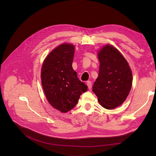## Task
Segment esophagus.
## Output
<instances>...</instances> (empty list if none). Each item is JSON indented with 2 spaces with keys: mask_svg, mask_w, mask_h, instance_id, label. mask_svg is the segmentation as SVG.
<instances>
[{
  "mask_svg": "<svg viewBox=\"0 0 156 156\" xmlns=\"http://www.w3.org/2000/svg\"><path fill=\"white\" fill-rule=\"evenodd\" d=\"M87 86H88L89 89H91L92 86V82H91L90 81H88L87 83Z\"/></svg>",
  "mask_w": 156,
  "mask_h": 156,
  "instance_id": "1",
  "label": "esophagus"
}]
</instances>
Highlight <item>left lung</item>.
<instances>
[{"label": "left lung", "mask_w": 156, "mask_h": 156, "mask_svg": "<svg viewBox=\"0 0 156 156\" xmlns=\"http://www.w3.org/2000/svg\"><path fill=\"white\" fill-rule=\"evenodd\" d=\"M99 76L93 92L103 108L112 109L126 100L132 85V73L126 60L116 48L105 45L98 53Z\"/></svg>", "instance_id": "8db88e82"}]
</instances>
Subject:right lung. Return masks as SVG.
<instances>
[{"label":"right lung","mask_w":156,"mask_h":156,"mask_svg":"<svg viewBox=\"0 0 156 156\" xmlns=\"http://www.w3.org/2000/svg\"><path fill=\"white\" fill-rule=\"evenodd\" d=\"M73 45L63 44L49 54L44 61L41 79L47 99L55 109L66 112L77 104L87 86L78 79L72 63Z\"/></svg>","instance_id":"add662e5"}]
</instances>
